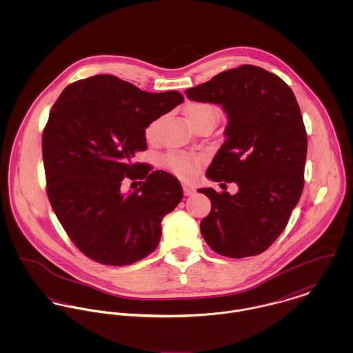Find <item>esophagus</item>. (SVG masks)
<instances>
[{
    "label": "esophagus",
    "mask_w": 353,
    "mask_h": 353,
    "mask_svg": "<svg viewBox=\"0 0 353 353\" xmlns=\"http://www.w3.org/2000/svg\"><path fill=\"white\" fill-rule=\"evenodd\" d=\"M182 189H183V193H185V196H192L196 190H194V188L192 186V185H182Z\"/></svg>",
    "instance_id": "obj_1"
}]
</instances>
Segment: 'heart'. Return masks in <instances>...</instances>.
<instances>
[{
    "label": "heart",
    "instance_id": "obj_1",
    "mask_svg": "<svg viewBox=\"0 0 353 353\" xmlns=\"http://www.w3.org/2000/svg\"><path fill=\"white\" fill-rule=\"evenodd\" d=\"M185 115L193 128L202 121L214 122L217 117L214 107L205 103L188 104L185 107ZM157 125H159V119L153 121L145 128L144 134L148 141H153L156 139ZM203 160L205 157L202 154H192L185 152H168L163 159V164L165 165L167 170H170L176 176L182 179H190L197 175Z\"/></svg>",
    "mask_w": 353,
    "mask_h": 353
}]
</instances>
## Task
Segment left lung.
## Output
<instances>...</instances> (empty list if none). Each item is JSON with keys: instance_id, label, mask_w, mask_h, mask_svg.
Listing matches in <instances>:
<instances>
[{"instance_id": "obj_1", "label": "left lung", "mask_w": 353, "mask_h": 353, "mask_svg": "<svg viewBox=\"0 0 353 353\" xmlns=\"http://www.w3.org/2000/svg\"><path fill=\"white\" fill-rule=\"evenodd\" d=\"M186 95L227 112V140L206 176L239 188L235 196L199 190L212 202L202 236L220 255H258L284 231L302 196L307 133L296 98L279 76L254 65L221 72Z\"/></svg>"}]
</instances>
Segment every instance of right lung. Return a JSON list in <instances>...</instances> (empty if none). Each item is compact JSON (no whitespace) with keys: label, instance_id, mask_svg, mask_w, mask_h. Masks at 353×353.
I'll list each match as a JSON object with an SVG mask.
<instances>
[{"label":"right lung","instance_id":"add662e5","mask_svg":"<svg viewBox=\"0 0 353 353\" xmlns=\"http://www.w3.org/2000/svg\"><path fill=\"white\" fill-rule=\"evenodd\" d=\"M183 101L176 91L151 94L98 74L69 84L54 103L42 136L48 197L70 241L92 261L130 265L157 248L161 220L183 190L171 174L133 157L147 150L145 128ZM125 177L142 186L122 195Z\"/></svg>","mask_w":353,"mask_h":353}]
</instances>
